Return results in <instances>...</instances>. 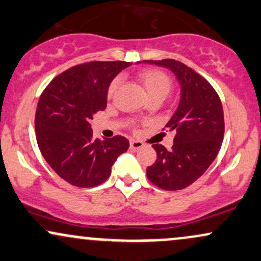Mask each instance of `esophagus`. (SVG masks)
<instances>
[{
	"instance_id": "1",
	"label": "esophagus",
	"mask_w": 261,
	"mask_h": 261,
	"mask_svg": "<svg viewBox=\"0 0 261 261\" xmlns=\"http://www.w3.org/2000/svg\"><path fill=\"white\" fill-rule=\"evenodd\" d=\"M143 143L141 141H136V140H131L130 141V148L133 150H139L140 148H142Z\"/></svg>"
}]
</instances>
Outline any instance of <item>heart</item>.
Instances as JSON below:
<instances>
[{
    "instance_id": "heart-1",
    "label": "heart",
    "mask_w": 261,
    "mask_h": 261,
    "mask_svg": "<svg viewBox=\"0 0 261 261\" xmlns=\"http://www.w3.org/2000/svg\"><path fill=\"white\" fill-rule=\"evenodd\" d=\"M137 79L146 91L147 96H162L163 98L168 95L171 89V80L164 71L156 69H144L137 74ZM119 86V80H114L108 89V96L112 97Z\"/></svg>"
}]
</instances>
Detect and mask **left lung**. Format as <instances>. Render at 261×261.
<instances>
[{
    "label": "left lung",
    "mask_w": 261,
    "mask_h": 261,
    "mask_svg": "<svg viewBox=\"0 0 261 261\" xmlns=\"http://www.w3.org/2000/svg\"><path fill=\"white\" fill-rule=\"evenodd\" d=\"M143 63L169 69L180 85V102L165 125L175 133L174 144L170 150L153 144L156 161L147 168V177L163 190H182L202 176L220 150L225 131L222 105L212 85L184 63Z\"/></svg>",
    "instance_id": "1"
}]
</instances>
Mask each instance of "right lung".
<instances>
[{
    "label": "right lung",
    "mask_w": 261,
    "mask_h": 261,
    "mask_svg": "<svg viewBox=\"0 0 261 261\" xmlns=\"http://www.w3.org/2000/svg\"><path fill=\"white\" fill-rule=\"evenodd\" d=\"M127 62H89L55 77L41 95L35 115L41 154L63 180L95 187L109 177L118 156L128 148L122 136L93 137L90 121L105 111L111 83Z\"/></svg>",
    "instance_id": "right-lung-1"
}]
</instances>
